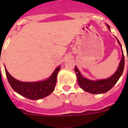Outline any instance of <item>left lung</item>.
<instances>
[{"label": "left lung", "instance_id": "8db88e82", "mask_svg": "<svg viewBox=\"0 0 128 128\" xmlns=\"http://www.w3.org/2000/svg\"><path fill=\"white\" fill-rule=\"evenodd\" d=\"M108 29L110 30V26L107 24ZM117 42L121 47V45L120 42L117 40ZM122 49V48H121ZM124 64H125V60H124V56L123 50H122V58H121L119 65L116 72L113 74L111 77L104 79V80H90L87 78H84L82 75H81L80 70H78L77 66H75V71L78 78V82L79 85L84 91L88 92L92 94H102L105 93L114 86L116 83L117 82L118 79L122 75L124 72Z\"/></svg>", "mask_w": 128, "mask_h": 128}]
</instances>
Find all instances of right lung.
<instances>
[{
	"label": "right lung",
	"instance_id": "1",
	"mask_svg": "<svg viewBox=\"0 0 128 128\" xmlns=\"http://www.w3.org/2000/svg\"><path fill=\"white\" fill-rule=\"evenodd\" d=\"M60 68V66L57 67L52 75L46 80L36 82H24L17 80L10 75L6 68L5 73L10 86L14 91L27 99L38 100L48 96L55 90L57 76Z\"/></svg>",
	"mask_w": 128,
	"mask_h": 128
}]
</instances>
